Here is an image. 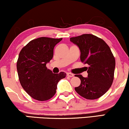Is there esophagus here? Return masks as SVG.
<instances>
[{"mask_svg": "<svg viewBox=\"0 0 129 129\" xmlns=\"http://www.w3.org/2000/svg\"><path fill=\"white\" fill-rule=\"evenodd\" d=\"M67 75L69 77H70V78H72V77H73L74 76V75L73 74L71 73H67Z\"/></svg>", "mask_w": 129, "mask_h": 129, "instance_id": "obj_1", "label": "esophagus"}]
</instances>
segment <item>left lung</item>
Listing matches in <instances>:
<instances>
[{
  "label": "left lung",
  "instance_id": "left-lung-1",
  "mask_svg": "<svg viewBox=\"0 0 129 129\" xmlns=\"http://www.w3.org/2000/svg\"><path fill=\"white\" fill-rule=\"evenodd\" d=\"M79 47L81 61L88 64V77L76 75L81 79L79 86L75 90L87 100H96L104 94L110 88L114 79L115 59L110 47L104 40L91 34L70 39Z\"/></svg>",
  "mask_w": 129,
  "mask_h": 129
}]
</instances>
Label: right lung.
Returning a JSON list of instances; mask_svg holds the SVG:
<instances>
[{"mask_svg":"<svg viewBox=\"0 0 129 129\" xmlns=\"http://www.w3.org/2000/svg\"><path fill=\"white\" fill-rule=\"evenodd\" d=\"M62 38H42L33 39L19 53L17 70L22 87L33 98L40 101L51 99L55 94L57 84L66 73H53L46 67L52 59L54 47Z\"/></svg>","mask_w":129,"mask_h":129,"instance_id":"right-lung-1","label":"right lung"}]
</instances>
